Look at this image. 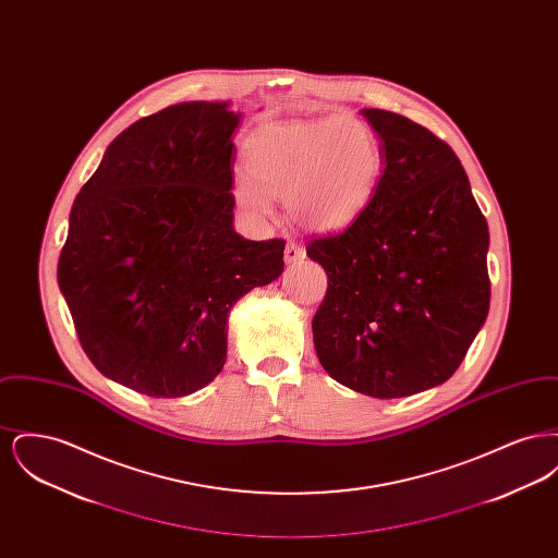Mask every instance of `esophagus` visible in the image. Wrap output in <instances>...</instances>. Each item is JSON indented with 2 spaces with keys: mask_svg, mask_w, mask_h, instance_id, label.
I'll return each mask as SVG.
<instances>
[{
  "mask_svg": "<svg viewBox=\"0 0 558 558\" xmlns=\"http://www.w3.org/2000/svg\"><path fill=\"white\" fill-rule=\"evenodd\" d=\"M284 259H287V264H299V262H303V259H305L303 246L296 244V242H289V244H287V251H284Z\"/></svg>",
  "mask_w": 558,
  "mask_h": 558,
  "instance_id": "esophagus-1",
  "label": "esophagus"
}]
</instances>
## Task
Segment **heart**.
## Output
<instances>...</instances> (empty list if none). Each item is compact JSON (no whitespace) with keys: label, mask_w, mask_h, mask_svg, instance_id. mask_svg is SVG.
I'll use <instances>...</instances> for the list:
<instances>
[{"label":"heart","mask_w":558,"mask_h":558,"mask_svg":"<svg viewBox=\"0 0 558 558\" xmlns=\"http://www.w3.org/2000/svg\"><path fill=\"white\" fill-rule=\"evenodd\" d=\"M244 162L248 178L234 184L240 209L269 219V196L280 198L296 226L319 234L362 215L385 167L376 133L357 117L267 128L248 142Z\"/></svg>","instance_id":"heart-1"}]
</instances>
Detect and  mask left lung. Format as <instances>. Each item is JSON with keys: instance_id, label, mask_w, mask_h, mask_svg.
<instances>
[{"instance_id": "1", "label": "left lung", "mask_w": 558, "mask_h": 558, "mask_svg": "<svg viewBox=\"0 0 558 558\" xmlns=\"http://www.w3.org/2000/svg\"><path fill=\"white\" fill-rule=\"evenodd\" d=\"M362 114L385 167L362 215L307 244L328 276L314 345L337 383L405 398L446 383L485 324L489 230L446 142L389 110Z\"/></svg>"}]
</instances>
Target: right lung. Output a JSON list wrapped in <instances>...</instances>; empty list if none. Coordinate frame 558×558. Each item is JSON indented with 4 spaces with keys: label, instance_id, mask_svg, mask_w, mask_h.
Returning <instances> with one entry per match:
<instances>
[{
    "label": "right lung",
    "instance_id": "obj_1",
    "mask_svg": "<svg viewBox=\"0 0 558 558\" xmlns=\"http://www.w3.org/2000/svg\"><path fill=\"white\" fill-rule=\"evenodd\" d=\"M240 117L194 100L140 119L73 203L58 287L92 364L137 393L207 387L226 364L230 310L284 271V240L234 230Z\"/></svg>",
    "mask_w": 558,
    "mask_h": 558
}]
</instances>
